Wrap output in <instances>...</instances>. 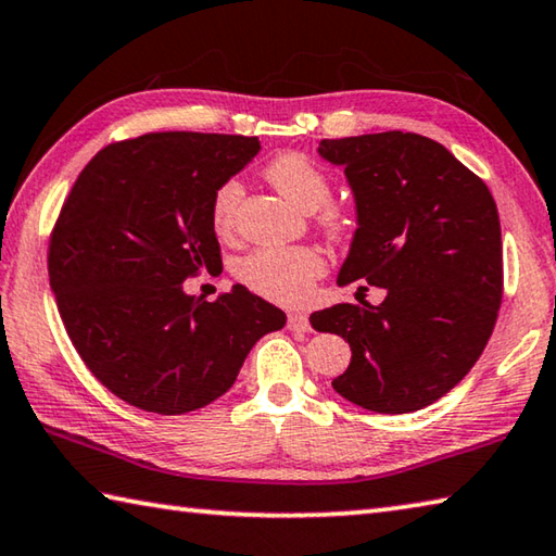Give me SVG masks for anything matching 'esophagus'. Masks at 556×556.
Segmentation results:
<instances>
[{"instance_id": "obj_1", "label": "esophagus", "mask_w": 556, "mask_h": 556, "mask_svg": "<svg viewBox=\"0 0 556 556\" xmlns=\"http://www.w3.org/2000/svg\"><path fill=\"white\" fill-rule=\"evenodd\" d=\"M287 328L294 330V332H308L311 330V320H308L306 313H289Z\"/></svg>"}]
</instances>
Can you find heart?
Wrapping results in <instances>:
<instances>
[{"mask_svg": "<svg viewBox=\"0 0 556 556\" xmlns=\"http://www.w3.org/2000/svg\"><path fill=\"white\" fill-rule=\"evenodd\" d=\"M265 177L289 204L304 214L320 208V224L330 238L345 233L348 214L340 206H326L330 199V177L316 160L304 153H281L265 167ZM243 185L236 177L226 179L211 199V224L218 233H228L236 224ZM326 271L320 252L294 245V248H257L238 262V277L255 294L277 304L296 306L311 296L313 281Z\"/></svg>", "mask_w": 556, "mask_h": 556, "instance_id": "heart-1", "label": "heart"}]
</instances>
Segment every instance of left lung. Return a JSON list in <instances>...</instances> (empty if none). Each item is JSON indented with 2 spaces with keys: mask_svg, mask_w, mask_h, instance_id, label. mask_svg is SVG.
Here are the masks:
<instances>
[{
  "mask_svg": "<svg viewBox=\"0 0 556 556\" xmlns=\"http://www.w3.org/2000/svg\"><path fill=\"white\" fill-rule=\"evenodd\" d=\"M318 155L345 169L355 197L357 230L338 285L367 279L387 291L379 306L311 313L313 328L350 342V367L332 389L375 413L426 408L467 377L496 326V201L445 146L418 134L320 140Z\"/></svg>",
  "mask_w": 556,
  "mask_h": 556,
  "instance_id": "obj_1",
  "label": "left lung"
}]
</instances>
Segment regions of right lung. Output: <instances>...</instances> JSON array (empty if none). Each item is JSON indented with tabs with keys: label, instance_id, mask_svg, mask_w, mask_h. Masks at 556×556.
<instances>
[{
	"label": "right lung",
	"instance_id": "add662e5",
	"mask_svg": "<svg viewBox=\"0 0 556 556\" xmlns=\"http://www.w3.org/2000/svg\"><path fill=\"white\" fill-rule=\"evenodd\" d=\"M260 153L248 136L167 130L106 146L79 173L50 238L60 318L89 371L160 416L208 406L287 313L236 285L216 301L185 281L220 267L211 199Z\"/></svg>",
	"mask_w": 556,
	"mask_h": 556
}]
</instances>
